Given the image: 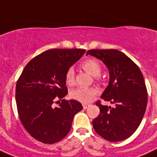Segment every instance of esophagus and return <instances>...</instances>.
<instances>
[{
    "label": "esophagus",
    "mask_w": 157,
    "mask_h": 157,
    "mask_svg": "<svg viewBox=\"0 0 157 157\" xmlns=\"http://www.w3.org/2000/svg\"><path fill=\"white\" fill-rule=\"evenodd\" d=\"M88 106H89L88 104H84V105H83V108H84V109H87V108H88Z\"/></svg>",
    "instance_id": "obj_1"
}]
</instances>
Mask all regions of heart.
Returning <instances> with one entry per match:
<instances>
[{
	"mask_svg": "<svg viewBox=\"0 0 157 157\" xmlns=\"http://www.w3.org/2000/svg\"><path fill=\"white\" fill-rule=\"evenodd\" d=\"M83 70H85L90 75L97 77L101 71V66L99 62L94 59H86L81 64ZM66 82L67 85H73L74 83V71L73 69H69L66 73ZM98 91L95 87H79L71 91L72 98L83 103H87L92 101Z\"/></svg>",
	"mask_w": 157,
	"mask_h": 157,
	"instance_id": "obj_1",
	"label": "heart"
}]
</instances>
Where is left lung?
<instances>
[{
  "label": "left lung",
  "mask_w": 157,
  "mask_h": 157,
  "mask_svg": "<svg viewBox=\"0 0 157 157\" xmlns=\"http://www.w3.org/2000/svg\"><path fill=\"white\" fill-rule=\"evenodd\" d=\"M86 55L106 66L109 81L101 98L115 105L111 107L96 102L100 114L92 121L93 128L107 141L125 140L135 133L146 109L148 94L142 72L130 58L116 49H92Z\"/></svg>",
  "instance_id": "1"
}]
</instances>
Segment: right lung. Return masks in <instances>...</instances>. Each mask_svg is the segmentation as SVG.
Here are the masks:
<instances>
[{
    "mask_svg": "<svg viewBox=\"0 0 157 157\" xmlns=\"http://www.w3.org/2000/svg\"><path fill=\"white\" fill-rule=\"evenodd\" d=\"M84 49H50L33 58L26 66L15 89L19 119L25 129L39 142L53 144L70 132L73 117L83 109L74 99H63L68 94L66 73L85 53Z\"/></svg>",
    "mask_w": 157,
    "mask_h": 157,
    "instance_id": "right-lung-1",
    "label": "right lung"
}]
</instances>
